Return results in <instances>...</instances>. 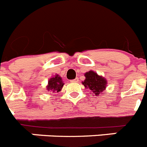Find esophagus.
I'll list each match as a JSON object with an SVG mask.
<instances>
[{
	"label": "esophagus",
	"instance_id": "obj_1",
	"mask_svg": "<svg viewBox=\"0 0 147 147\" xmlns=\"http://www.w3.org/2000/svg\"><path fill=\"white\" fill-rule=\"evenodd\" d=\"M79 81V79L77 78V77H76V78H75L74 80H71V82H73V83H76V82H77Z\"/></svg>",
	"mask_w": 147,
	"mask_h": 147
}]
</instances>
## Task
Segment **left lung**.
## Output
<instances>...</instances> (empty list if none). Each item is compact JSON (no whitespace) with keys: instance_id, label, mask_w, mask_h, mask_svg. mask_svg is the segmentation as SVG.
I'll return each mask as SVG.
<instances>
[{"instance_id":"left-lung-1","label":"left lung","mask_w":147,"mask_h":147,"mask_svg":"<svg viewBox=\"0 0 147 147\" xmlns=\"http://www.w3.org/2000/svg\"><path fill=\"white\" fill-rule=\"evenodd\" d=\"M86 80L82 84L86 88L90 89L94 93L96 96H100V94H102V91L106 90L107 81L104 77L99 76L96 73L93 71H89L85 74Z\"/></svg>"}]
</instances>
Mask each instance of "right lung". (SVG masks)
<instances>
[{"instance_id":"obj_1","label":"right lung","mask_w":147,"mask_h":147,"mask_svg":"<svg viewBox=\"0 0 147 147\" xmlns=\"http://www.w3.org/2000/svg\"><path fill=\"white\" fill-rule=\"evenodd\" d=\"M64 83L62 82L61 76L58 74L55 75L48 81V85L47 86V90L50 92H59L62 88Z\"/></svg>"}]
</instances>
